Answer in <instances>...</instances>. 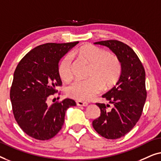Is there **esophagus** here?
I'll return each instance as SVG.
<instances>
[{"instance_id": "obj_1", "label": "esophagus", "mask_w": 161, "mask_h": 161, "mask_svg": "<svg viewBox=\"0 0 161 161\" xmlns=\"http://www.w3.org/2000/svg\"><path fill=\"white\" fill-rule=\"evenodd\" d=\"M76 105L79 106H87L88 105V103L84 102V101H76Z\"/></svg>"}]
</instances>
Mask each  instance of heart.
I'll return each instance as SVG.
<instances>
[{
    "mask_svg": "<svg viewBox=\"0 0 161 161\" xmlns=\"http://www.w3.org/2000/svg\"><path fill=\"white\" fill-rule=\"evenodd\" d=\"M73 56H78L89 63L90 67L87 80H76L67 87L66 93L71 98L88 101L100 92L103 86L104 88H110L118 81L122 70L118 57L101 47L86 44L74 49L72 54H66L59 63L58 74L65 82L73 78Z\"/></svg>",
    "mask_w": 161,
    "mask_h": 161,
    "instance_id": "b5f03b06",
    "label": "heart"
}]
</instances>
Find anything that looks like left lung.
<instances>
[{
    "mask_svg": "<svg viewBox=\"0 0 161 161\" xmlns=\"http://www.w3.org/2000/svg\"><path fill=\"white\" fill-rule=\"evenodd\" d=\"M108 47L121 63L122 71L116 85L102 96L113 105L96 103L101 109L92 121L97 133L108 139L124 136L132 130L142 116L147 98L145 71L136 54L125 43L117 40L95 43Z\"/></svg>",
    "mask_w": 161,
    "mask_h": 161,
    "instance_id": "8db88e82",
    "label": "left lung"
}]
</instances>
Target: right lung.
<instances>
[{"label":"right lung","mask_w":161,"mask_h":161,"mask_svg":"<svg viewBox=\"0 0 161 161\" xmlns=\"http://www.w3.org/2000/svg\"><path fill=\"white\" fill-rule=\"evenodd\" d=\"M78 43L39 45L18 63L10 98L15 120L29 136L42 141L52 139L62 128L67 108L76 106L69 98L51 106L47 101L58 92L56 87L62 86L58 71L59 60Z\"/></svg>","instance_id":"add662e5"}]
</instances>
